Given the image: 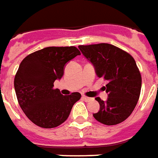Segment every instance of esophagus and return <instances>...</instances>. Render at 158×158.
Returning a JSON list of instances; mask_svg holds the SVG:
<instances>
[{
	"label": "esophagus",
	"instance_id": "34e87169",
	"mask_svg": "<svg viewBox=\"0 0 158 158\" xmlns=\"http://www.w3.org/2000/svg\"><path fill=\"white\" fill-rule=\"evenodd\" d=\"M81 98H82V99H83L85 102H89L91 100V98H90V97H88V96H81Z\"/></svg>",
	"mask_w": 158,
	"mask_h": 158
}]
</instances>
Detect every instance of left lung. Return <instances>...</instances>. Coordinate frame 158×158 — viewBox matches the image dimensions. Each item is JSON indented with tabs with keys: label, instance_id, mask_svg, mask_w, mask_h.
Here are the masks:
<instances>
[{
	"label": "left lung",
	"instance_id": "8db88e82",
	"mask_svg": "<svg viewBox=\"0 0 158 158\" xmlns=\"http://www.w3.org/2000/svg\"><path fill=\"white\" fill-rule=\"evenodd\" d=\"M81 54L91 62L97 77L108 81L104 90L106 102L96 97L100 110L95 119L106 125L126 120L139 99L142 77L134 58L129 53L109 43L80 45Z\"/></svg>",
	"mask_w": 158,
	"mask_h": 158
}]
</instances>
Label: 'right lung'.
<instances>
[{"label":"right lung","mask_w":158,"mask_h":158,"mask_svg":"<svg viewBox=\"0 0 158 158\" xmlns=\"http://www.w3.org/2000/svg\"><path fill=\"white\" fill-rule=\"evenodd\" d=\"M80 55L74 46L48 47L22 60L14 85L20 107L35 124L50 129L62 124L69 117L81 94L74 92L62 96L58 89H54V81L62 78L67 63Z\"/></svg>","instance_id":"add662e5"}]
</instances>
